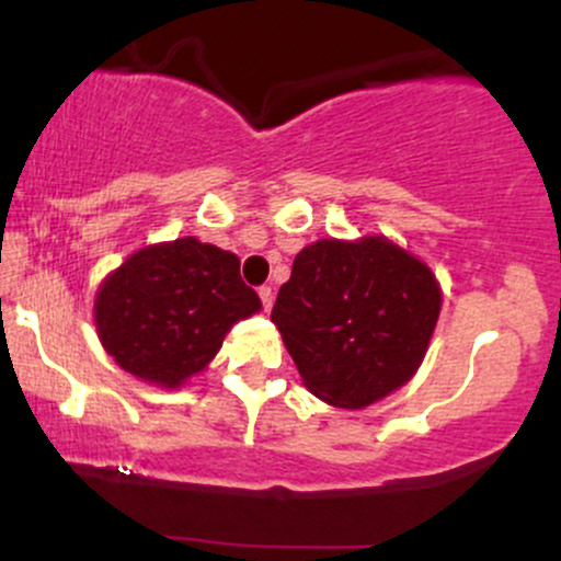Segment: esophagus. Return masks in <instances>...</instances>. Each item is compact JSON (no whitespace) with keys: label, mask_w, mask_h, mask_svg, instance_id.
Returning a JSON list of instances; mask_svg holds the SVG:
<instances>
[{"label":"esophagus","mask_w":561,"mask_h":561,"mask_svg":"<svg viewBox=\"0 0 561 561\" xmlns=\"http://www.w3.org/2000/svg\"><path fill=\"white\" fill-rule=\"evenodd\" d=\"M259 295H261V302H263V311H272V302H274L272 287H261Z\"/></svg>","instance_id":"34e87169"}]
</instances>
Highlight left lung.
Listing matches in <instances>:
<instances>
[{"mask_svg": "<svg viewBox=\"0 0 561 561\" xmlns=\"http://www.w3.org/2000/svg\"><path fill=\"white\" fill-rule=\"evenodd\" d=\"M437 313L435 274L385 237H362L302 248L272 321L313 396L364 409L414 377Z\"/></svg>", "mask_w": 561, "mask_h": 561, "instance_id": "8db88e82", "label": "left lung"}]
</instances>
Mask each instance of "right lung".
Segmentation results:
<instances>
[{"instance_id": "add662e5", "label": "right lung", "mask_w": 561, "mask_h": 561, "mask_svg": "<svg viewBox=\"0 0 561 561\" xmlns=\"http://www.w3.org/2000/svg\"><path fill=\"white\" fill-rule=\"evenodd\" d=\"M261 298L234 253L195 237L141 248L100 285L94 321L102 345L128 375L179 388L203 371Z\"/></svg>"}]
</instances>
